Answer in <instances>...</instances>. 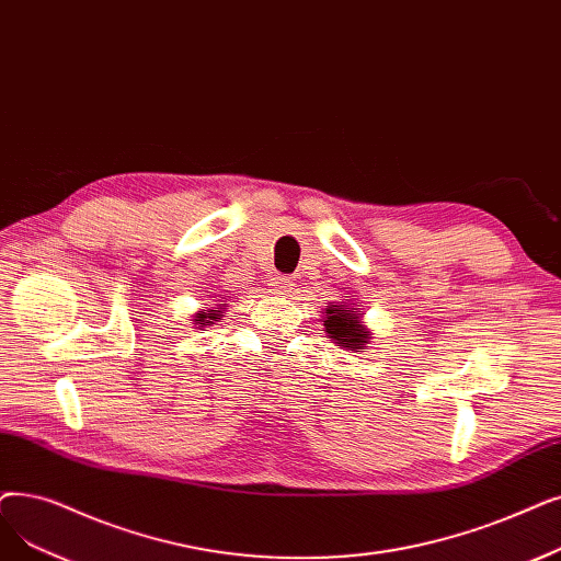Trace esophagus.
Instances as JSON below:
<instances>
[{
	"label": "esophagus",
	"mask_w": 561,
	"mask_h": 561,
	"mask_svg": "<svg viewBox=\"0 0 561 561\" xmlns=\"http://www.w3.org/2000/svg\"><path fill=\"white\" fill-rule=\"evenodd\" d=\"M273 290L275 294H279V296H286V294H290V290H294V279L290 277H284V275H277V277H273Z\"/></svg>",
	"instance_id": "1"
}]
</instances>
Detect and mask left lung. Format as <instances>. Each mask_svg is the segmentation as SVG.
Masks as SVG:
<instances>
[{
    "instance_id": "1",
    "label": "left lung",
    "mask_w": 561,
    "mask_h": 561,
    "mask_svg": "<svg viewBox=\"0 0 561 561\" xmlns=\"http://www.w3.org/2000/svg\"><path fill=\"white\" fill-rule=\"evenodd\" d=\"M325 332L334 344L344 346L348 351H362L367 346L369 332L359 325V316L353 313L348 305H330L325 309Z\"/></svg>"
}]
</instances>
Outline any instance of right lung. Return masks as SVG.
Instances as JSON below:
<instances>
[{"instance_id": "right-lung-1", "label": "right lung", "mask_w": 561, "mask_h": 561, "mask_svg": "<svg viewBox=\"0 0 561 561\" xmlns=\"http://www.w3.org/2000/svg\"><path fill=\"white\" fill-rule=\"evenodd\" d=\"M220 316H222V311L210 309V313H206V311L197 313V319H194V321H197V323H199V328H202V325H206V323H213L215 319H220Z\"/></svg>"}]
</instances>
